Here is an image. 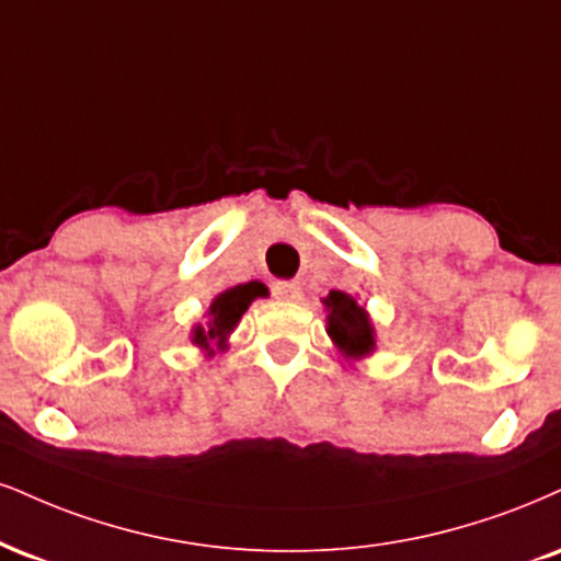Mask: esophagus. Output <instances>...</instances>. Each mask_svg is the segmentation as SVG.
I'll use <instances>...</instances> for the list:
<instances>
[{
	"label": "esophagus",
	"instance_id": "34e87169",
	"mask_svg": "<svg viewBox=\"0 0 561 561\" xmlns=\"http://www.w3.org/2000/svg\"><path fill=\"white\" fill-rule=\"evenodd\" d=\"M274 298L279 300H298L300 298V282H274L272 285Z\"/></svg>",
	"mask_w": 561,
	"mask_h": 561
}]
</instances>
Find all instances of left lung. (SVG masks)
<instances>
[{
    "instance_id": "left-lung-1",
    "label": "left lung",
    "mask_w": 561,
    "mask_h": 561,
    "mask_svg": "<svg viewBox=\"0 0 561 561\" xmlns=\"http://www.w3.org/2000/svg\"><path fill=\"white\" fill-rule=\"evenodd\" d=\"M323 306H327V332L342 355L360 360V357L374 353L376 332L366 308L357 306L355 298L340 293V289H332L323 298Z\"/></svg>"
}]
</instances>
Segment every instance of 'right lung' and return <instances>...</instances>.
<instances>
[{"mask_svg":"<svg viewBox=\"0 0 561 561\" xmlns=\"http://www.w3.org/2000/svg\"><path fill=\"white\" fill-rule=\"evenodd\" d=\"M255 298H266V287L261 282H248V285L229 287L221 295H216L211 308H208V321L206 327L193 329V345L206 350L208 355H214V345L219 350L227 347V336L232 334V329L238 327L248 306Z\"/></svg>","mask_w":561,"mask_h":561,"instance_id":"right-lung-1","label":"right lung"}]
</instances>
